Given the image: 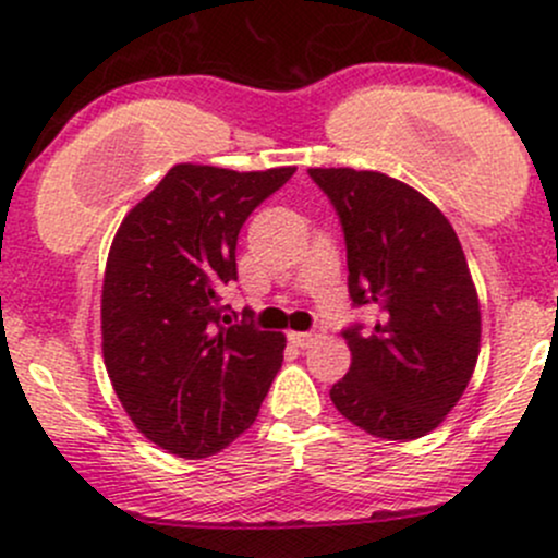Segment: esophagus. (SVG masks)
I'll list each match as a JSON object with an SVG mask.
<instances>
[{"label":"esophagus","mask_w":558,"mask_h":558,"mask_svg":"<svg viewBox=\"0 0 558 558\" xmlns=\"http://www.w3.org/2000/svg\"><path fill=\"white\" fill-rule=\"evenodd\" d=\"M323 336V328H312V330H291L289 333V341L291 344H296V347H310L312 341H317Z\"/></svg>","instance_id":"esophagus-1"}]
</instances>
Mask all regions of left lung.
<instances>
[{
  "mask_svg": "<svg viewBox=\"0 0 558 558\" xmlns=\"http://www.w3.org/2000/svg\"><path fill=\"white\" fill-rule=\"evenodd\" d=\"M310 177L339 214L352 304L376 312L371 330H344L352 365L330 400L373 437H424L461 400L480 357V299L461 241L426 195L395 177Z\"/></svg>",
  "mask_w": 558,
  "mask_h": 558,
  "instance_id": "obj_1",
  "label": "left lung"
}]
</instances>
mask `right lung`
I'll return each instance as SVG.
<instances>
[{
  "label": "right lung",
  "mask_w": 558,
  "mask_h": 558,
  "mask_svg": "<svg viewBox=\"0 0 558 558\" xmlns=\"http://www.w3.org/2000/svg\"><path fill=\"white\" fill-rule=\"evenodd\" d=\"M293 167L177 163L126 214L102 280V360L134 426L180 458L228 448L256 421L286 336L222 304L238 232Z\"/></svg>",
  "instance_id": "right-lung-1"
}]
</instances>
